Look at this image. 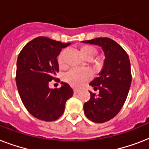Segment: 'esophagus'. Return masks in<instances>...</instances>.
Returning a JSON list of instances; mask_svg holds the SVG:
<instances>
[{"mask_svg":"<svg viewBox=\"0 0 149 149\" xmlns=\"http://www.w3.org/2000/svg\"><path fill=\"white\" fill-rule=\"evenodd\" d=\"M73 92H74V93H78L79 92V90H78V89H73Z\"/></svg>","mask_w":149,"mask_h":149,"instance_id":"1","label":"esophagus"}]
</instances>
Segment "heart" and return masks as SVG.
Masks as SVG:
<instances>
[{
  "label": "heart",
  "mask_w": 149,
  "mask_h": 149,
  "mask_svg": "<svg viewBox=\"0 0 149 149\" xmlns=\"http://www.w3.org/2000/svg\"><path fill=\"white\" fill-rule=\"evenodd\" d=\"M81 51L86 58H88L90 56L94 57L97 53V50L95 48L89 46V45L82 47ZM66 52H67V50L64 49L61 51L60 53L58 54L57 62L60 67H63L65 65ZM92 77H93V73L88 69H80V68L74 67L70 69L69 71L65 72L63 76V79L74 87H81L89 80H91Z\"/></svg>",
  "instance_id": "obj_1"
}]
</instances>
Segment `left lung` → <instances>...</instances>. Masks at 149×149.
Masks as SVG:
<instances>
[{"instance_id": "1", "label": "left lung", "mask_w": 149, "mask_h": 149, "mask_svg": "<svg viewBox=\"0 0 149 149\" xmlns=\"http://www.w3.org/2000/svg\"><path fill=\"white\" fill-rule=\"evenodd\" d=\"M84 43L102 47L105 55L103 70L90 85L99 94L91 93V99L84 105V113L89 120L104 123L114 118L122 108L132 84L129 57L125 50L109 38H97L83 41Z\"/></svg>"}]
</instances>
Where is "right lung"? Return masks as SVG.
<instances>
[{
	"label": "right lung",
	"mask_w": 149,
	"mask_h": 149,
	"mask_svg": "<svg viewBox=\"0 0 149 149\" xmlns=\"http://www.w3.org/2000/svg\"><path fill=\"white\" fill-rule=\"evenodd\" d=\"M70 44L40 36L27 43L18 55L17 91L27 111L38 119L57 120L64 112L66 100L72 97V89L66 83H62L60 88L49 87L58 72L56 58Z\"/></svg>",
	"instance_id": "1"
}]
</instances>
